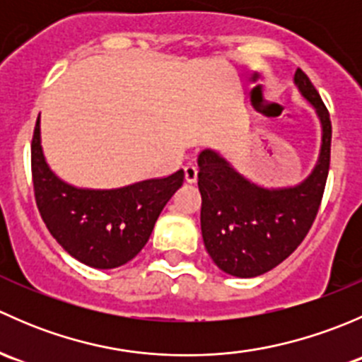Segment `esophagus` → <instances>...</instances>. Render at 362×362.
Returning <instances> with one entry per match:
<instances>
[{"label": "esophagus", "mask_w": 362, "mask_h": 362, "mask_svg": "<svg viewBox=\"0 0 362 362\" xmlns=\"http://www.w3.org/2000/svg\"><path fill=\"white\" fill-rule=\"evenodd\" d=\"M184 177L187 184H196L198 182V168L192 166V164H187L184 168Z\"/></svg>", "instance_id": "34e87169"}]
</instances>
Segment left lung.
Here are the masks:
<instances>
[{
  "instance_id": "8db88e82",
  "label": "left lung",
  "mask_w": 362,
  "mask_h": 362,
  "mask_svg": "<svg viewBox=\"0 0 362 362\" xmlns=\"http://www.w3.org/2000/svg\"><path fill=\"white\" fill-rule=\"evenodd\" d=\"M294 86L320 122L315 166L299 184L264 187L233 166L214 148L198 156L202 235L211 261L238 279L262 275L298 249L319 211L331 156V120L305 71L296 69Z\"/></svg>"
}]
</instances>
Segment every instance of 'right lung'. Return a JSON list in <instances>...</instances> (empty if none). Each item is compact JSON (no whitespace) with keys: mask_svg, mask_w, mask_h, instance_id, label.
Segmentation results:
<instances>
[{"mask_svg":"<svg viewBox=\"0 0 362 362\" xmlns=\"http://www.w3.org/2000/svg\"><path fill=\"white\" fill-rule=\"evenodd\" d=\"M33 185L50 235L82 264L112 269L129 262L148 242L156 221L184 182L178 170L166 178L117 189L68 184L50 170L42 147L40 117L31 145Z\"/></svg>","mask_w":362,"mask_h":362,"instance_id":"1","label":"right lung"}]
</instances>
